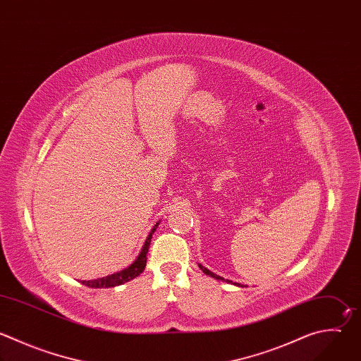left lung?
<instances>
[{"label": "left lung", "mask_w": 361, "mask_h": 361, "mask_svg": "<svg viewBox=\"0 0 361 361\" xmlns=\"http://www.w3.org/2000/svg\"><path fill=\"white\" fill-rule=\"evenodd\" d=\"M198 268L205 274V275H209L211 278H215V279H218V281H222V282H228V283H231V285H235V286H241L243 288V285H239V283H235V282H232V281H228V279H224L222 276H219V275H215L214 272H211V271H208L205 267H202V265H200L198 264Z\"/></svg>", "instance_id": "obj_1"}]
</instances>
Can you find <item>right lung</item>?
<instances>
[{
	"label": "right lung",
	"mask_w": 361,
	"mask_h": 361,
	"mask_svg": "<svg viewBox=\"0 0 361 361\" xmlns=\"http://www.w3.org/2000/svg\"><path fill=\"white\" fill-rule=\"evenodd\" d=\"M160 221L156 222V225L152 228V231L149 232L146 241H145V245L140 251V254L137 255V258L133 261L132 265H129L128 268L118 271L116 274H111V275H107V276H103V278H97V279H92V281H82V285L85 286H89V288H94V289H102V288H114V286H118V285H123L132 279H135L136 276H139L145 268H146V264H147V252H149V248H150V243H152V238H153V233L154 231L157 229Z\"/></svg>",
	"instance_id": "add662e5"
}]
</instances>
